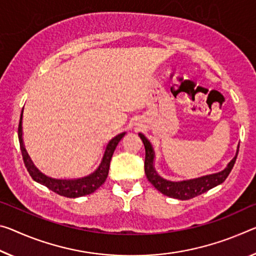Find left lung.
Segmentation results:
<instances>
[{"label":"left lung","instance_id":"1","mask_svg":"<svg viewBox=\"0 0 256 256\" xmlns=\"http://www.w3.org/2000/svg\"><path fill=\"white\" fill-rule=\"evenodd\" d=\"M139 136L141 138V140H142V142L144 144V149H146L144 173L146 176H147L148 181L155 186L158 192L164 194L165 196L176 198V200H192L194 197L200 196V194L208 192L210 189L214 188V186L221 184L222 182L228 178L231 170H232L234 162H236V158L238 155V150H239V146H238L236 156L230 160L228 166H226V168L221 172L197 178V179L174 182V181L165 180L156 173L155 168H154V158H155V152H154L152 146L144 134L139 133Z\"/></svg>","mask_w":256,"mask_h":256}]
</instances>
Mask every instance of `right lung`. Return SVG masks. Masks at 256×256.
Here are the masks:
<instances>
[{
    "instance_id": "right-lung-1",
    "label": "right lung",
    "mask_w": 256,
    "mask_h": 256,
    "mask_svg": "<svg viewBox=\"0 0 256 256\" xmlns=\"http://www.w3.org/2000/svg\"><path fill=\"white\" fill-rule=\"evenodd\" d=\"M124 136H125V132L116 136L115 138H112V139L109 141L108 144L106 146V150H104L102 160H101V163L99 164L98 168H96L93 173H91L90 176L80 178V179H74V180H62V179H52V178L44 176V174L40 173L38 170L35 168V165L32 163L30 158L28 156V154L26 152L25 147H24V142H22V115H20L19 126H18L20 150H22L24 163H25V166L28 173H30V176L33 178V180L38 182L40 184L46 186V188L52 190V192L60 194V196L68 197V198L86 196V194L94 192L100 186H102L104 184V181H106L108 176L109 165H110L112 154L115 152L117 144H118V142L122 140V138Z\"/></svg>"
}]
</instances>
